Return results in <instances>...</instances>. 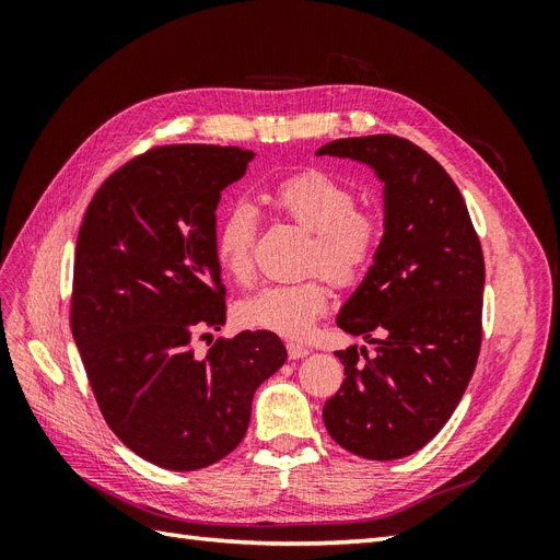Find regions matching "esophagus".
<instances>
[{"label": "esophagus", "mask_w": 560, "mask_h": 560, "mask_svg": "<svg viewBox=\"0 0 560 560\" xmlns=\"http://www.w3.org/2000/svg\"><path fill=\"white\" fill-rule=\"evenodd\" d=\"M287 354H290V360H303V358H308L311 350L303 346H296V343H287Z\"/></svg>", "instance_id": "esophagus-1"}]
</instances>
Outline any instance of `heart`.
<instances>
[{
  "label": "heart",
  "instance_id": "heart-1",
  "mask_svg": "<svg viewBox=\"0 0 560 560\" xmlns=\"http://www.w3.org/2000/svg\"><path fill=\"white\" fill-rule=\"evenodd\" d=\"M276 206L313 233L311 268H322L336 284L362 280L381 245V222L358 208V198L334 177L308 171L282 179L273 194ZM257 208L235 200L219 217L214 254L226 276L245 282L252 276V247L257 235ZM329 308V282L311 276L296 282H270L241 299L235 319L247 329L284 338H306Z\"/></svg>",
  "mask_w": 560,
  "mask_h": 560
}]
</instances>
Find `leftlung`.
Returning a JSON list of instances; mask_svg holds the SVG:
<instances>
[{"instance_id": "1", "label": "left lung", "mask_w": 560, "mask_h": 560, "mask_svg": "<svg viewBox=\"0 0 560 560\" xmlns=\"http://www.w3.org/2000/svg\"><path fill=\"white\" fill-rule=\"evenodd\" d=\"M383 182V238L336 325L376 343L338 350L346 378L322 418L336 444L369 460L425 446L460 404L481 348L483 252L463 194L428 151L397 135L329 142ZM378 335V339L373 336Z\"/></svg>"}]
</instances>
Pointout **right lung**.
I'll return each instance as SVG.
<instances>
[{
  "mask_svg": "<svg viewBox=\"0 0 560 560\" xmlns=\"http://www.w3.org/2000/svg\"><path fill=\"white\" fill-rule=\"evenodd\" d=\"M254 151L167 144L97 189L74 254L72 336L107 425L173 471L214 465L243 442L257 387L284 364L270 331H241L196 358L226 322L217 206Z\"/></svg>",
  "mask_w": 560,
  "mask_h": 560,
  "instance_id": "add662e5",
  "label": "right lung"
}]
</instances>
